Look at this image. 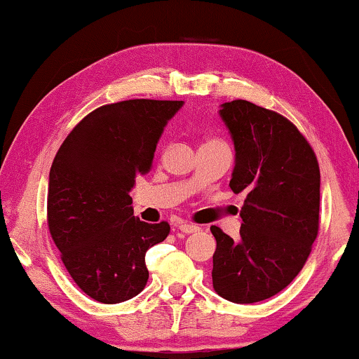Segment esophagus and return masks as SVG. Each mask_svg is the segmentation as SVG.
<instances>
[{"label":"esophagus","instance_id":"esophagus-1","mask_svg":"<svg viewBox=\"0 0 359 359\" xmlns=\"http://www.w3.org/2000/svg\"><path fill=\"white\" fill-rule=\"evenodd\" d=\"M177 226H179L180 232H184V233H195V232H198V230H201L197 225L189 224V222H180V224Z\"/></svg>","mask_w":359,"mask_h":359}]
</instances>
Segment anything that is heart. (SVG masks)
I'll return each mask as SVG.
<instances>
[{
  "label": "heart",
  "mask_w": 359,
  "mask_h": 359,
  "mask_svg": "<svg viewBox=\"0 0 359 359\" xmlns=\"http://www.w3.org/2000/svg\"><path fill=\"white\" fill-rule=\"evenodd\" d=\"M210 142H217V144H224V142H220V140H210Z\"/></svg>",
  "instance_id": "obj_1"
}]
</instances>
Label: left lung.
I'll return each mask as SVG.
<instances>
[{
    "mask_svg": "<svg viewBox=\"0 0 359 359\" xmlns=\"http://www.w3.org/2000/svg\"><path fill=\"white\" fill-rule=\"evenodd\" d=\"M232 135L230 189L245 192L240 238L212 225L213 290L233 303L273 297L300 273L320 226V167L308 140L278 112L243 99L222 104Z\"/></svg>",
    "mask_w": 359,
    "mask_h": 359,
    "instance_id": "left-lung-1",
    "label": "left lung"
}]
</instances>
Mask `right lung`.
Returning <instances> with one entry per match:
<instances>
[{"instance_id": "1", "label": "right lung", "mask_w": 359, "mask_h": 359, "mask_svg": "<svg viewBox=\"0 0 359 359\" xmlns=\"http://www.w3.org/2000/svg\"><path fill=\"white\" fill-rule=\"evenodd\" d=\"M184 101L129 99L89 112L54 157L48 185L49 233L76 285L114 305L146 287V252L167 222L134 217L129 192L151 170L164 127Z\"/></svg>"}]
</instances>
